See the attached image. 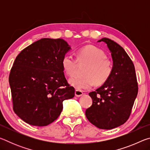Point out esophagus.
I'll list each match as a JSON object with an SVG mask.
<instances>
[{"mask_svg":"<svg viewBox=\"0 0 150 150\" xmlns=\"http://www.w3.org/2000/svg\"><path fill=\"white\" fill-rule=\"evenodd\" d=\"M75 96H81L83 95V92L81 90H78L77 89L75 91Z\"/></svg>","mask_w":150,"mask_h":150,"instance_id":"obj_1","label":"esophagus"}]
</instances>
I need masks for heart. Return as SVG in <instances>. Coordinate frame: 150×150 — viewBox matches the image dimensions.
<instances>
[{
	"instance_id": "b5f03b06",
	"label": "heart",
	"mask_w": 150,
	"mask_h": 150,
	"mask_svg": "<svg viewBox=\"0 0 150 150\" xmlns=\"http://www.w3.org/2000/svg\"><path fill=\"white\" fill-rule=\"evenodd\" d=\"M78 63H87L83 71L84 75L74 76L69 79V83L78 90L89 88L96 83L103 85L110 77L113 71L112 61L106 57L102 50L92 45H88L78 50L77 59L71 55H65L62 60L64 72L68 76H73L77 70Z\"/></svg>"
}]
</instances>
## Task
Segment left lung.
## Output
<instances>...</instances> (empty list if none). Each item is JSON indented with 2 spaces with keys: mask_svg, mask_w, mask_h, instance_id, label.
<instances>
[{
  "mask_svg": "<svg viewBox=\"0 0 150 150\" xmlns=\"http://www.w3.org/2000/svg\"><path fill=\"white\" fill-rule=\"evenodd\" d=\"M98 42L107 44L113 71L106 83L88 94L93 104L86 110L85 115L97 128L110 130L124 124L130 117L138 85L134 63L123 47L106 38Z\"/></svg>",
  "mask_w": 150,
  "mask_h": 150,
  "instance_id": "obj_1",
  "label": "left lung"
}]
</instances>
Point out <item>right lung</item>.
Returning a JSON list of instances; mask_svg holds the SVG:
<instances>
[{"label": "right lung", "mask_w": 150, "mask_h": 150, "mask_svg": "<svg viewBox=\"0 0 150 150\" xmlns=\"http://www.w3.org/2000/svg\"><path fill=\"white\" fill-rule=\"evenodd\" d=\"M70 49L63 39L42 38L17 55L9 83L13 110L25 122L47 126L59 117L63 101L74 97L62 65Z\"/></svg>", "instance_id": "obj_1"}]
</instances>
